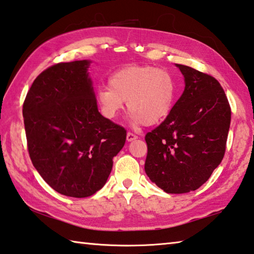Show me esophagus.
I'll use <instances>...</instances> for the list:
<instances>
[{"instance_id": "obj_1", "label": "esophagus", "mask_w": 254, "mask_h": 254, "mask_svg": "<svg viewBox=\"0 0 254 254\" xmlns=\"http://www.w3.org/2000/svg\"><path fill=\"white\" fill-rule=\"evenodd\" d=\"M137 138H138V136L135 135L134 132H130V131L127 132V140H128V141L135 140V139H137Z\"/></svg>"}]
</instances>
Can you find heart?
Listing matches in <instances>:
<instances>
[{"label":"heart","instance_id":"b5f03b06","mask_svg":"<svg viewBox=\"0 0 254 254\" xmlns=\"http://www.w3.org/2000/svg\"><path fill=\"white\" fill-rule=\"evenodd\" d=\"M108 86L96 91L98 106L108 119L117 117L126 100L136 124H158L174 106L176 82L166 69L153 65L125 66L110 75Z\"/></svg>","mask_w":254,"mask_h":254}]
</instances>
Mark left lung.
Here are the masks:
<instances>
[{"label":"left lung","mask_w":254,"mask_h":254,"mask_svg":"<svg viewBox=\"0 0 254 254\" xmlns=\"http://www.w3.org/2000/svg\"><path fill=\"white\" fill-rule=\"evenodd\" d=\"M185 89L165 120L145 136V172L164 192L183 194L210 179L224 157L231 107L220 82L176 64Z\"/></svg>","instance_id":"obj_1"}]
</instances>
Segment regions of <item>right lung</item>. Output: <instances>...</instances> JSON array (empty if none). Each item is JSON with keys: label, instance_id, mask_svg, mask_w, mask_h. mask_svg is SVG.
<instances>
[{"label": "right lung", "instance_id": "1", "mask_svg": "<svg viewBox=\"0 0 254 254\" xmlns=\"http://www.w3.org/2000/svg\"><path fill=\"white\" fill-rule=\"evenodd\" d=\"M89 60L60 62L26 93L23 118L35 170L58 193L88 197L106 184L126 129L98 111Z\"/></svg>", "mask_w": 254, "mask_h": 254}]
</instances>
